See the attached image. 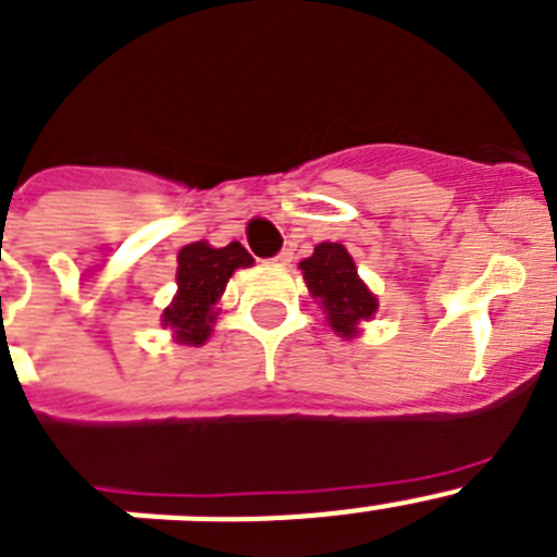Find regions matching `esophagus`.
<instances>
[{"instance_id":"esophagus-1","label":"esophagus","mask_w":557,"mask_h":557,"mask_svg":"<svg viewBox=\"0 0 557 557\" xmlns=\"http://www.w3.org/2000/svg\"><path fill=\"white\" fill-rule=\"evenodd\" d=\"M273 262L275 264H289V262H293V250H282V253H275Z\"/></svg>"}]
</instances>
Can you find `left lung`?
<instances>
[{
  "label": "left lung",
  "instance_id": "obj_1",
  "mask_svg": "<svg viewBox=\"0 0 557 557\" xmlns=\"http://www.w3.org/2000/svg\"><path fill=\"white\" fill-rule=\"evenodd\" d=\"M298 268L304 270V282L312 298H318L326 312L329 326L339 337H357L359 323L371 321L376 314V295L359 278L351 253L339 243L314 245V253Z\"/></svg>",
  "mask_w": 557,
  "mask_h": 557
}]
</instances>
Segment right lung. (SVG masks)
Returning <instances> with one entry per match:
<instances>
[{"mask_svg":"<svg viewBox=\"0 0 557 557\" xmlns=\"http://www.w3.org/2000/svg\"><path fill=\"white\" fill-rule=\"evenodd\" d=\"M248 250L239 243L225 248H211L209 243H191L178 253V293L161 314L164 329H170L175 343L203 346L211 326L218 321V301L236 268H250Z\"/></svg>","mask_w":557,"mask_h":557,"instance_id":"add662e5","label":"right lung"}]
</instances>
